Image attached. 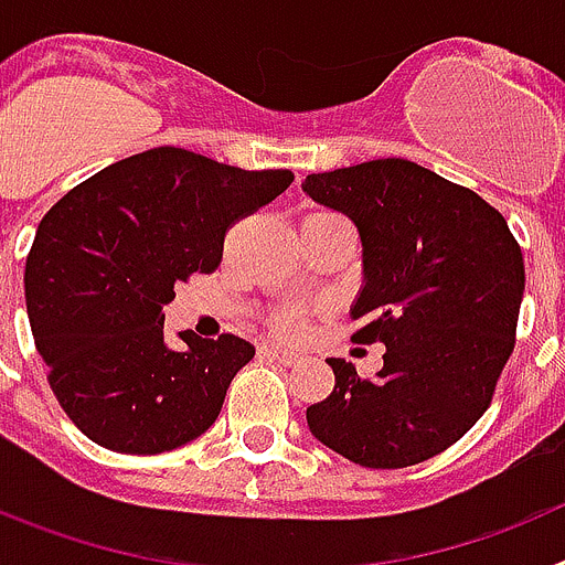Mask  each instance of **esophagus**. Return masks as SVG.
<instances>
[{
  "instance_id": "esophagus-1",
  "label": "esophagus",
  "mask_w": 565,
  "mask_h": 565,
  "mask_svg": "<svg viewBox=\"0 0 565 565\" xmlns=\"http://www.w3.org/2000/svg\"><path fill=\"white\" fill-rule=\"evenodd\" d=\"M263 353H266V356H271V359H277V362L286 364V367H294V364L299 362L297 353L282 351V348H277V344H266V348H263Z\"/></svg>"
}]
</instances>
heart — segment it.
<instances>
[{
  "label": "heart",
  "instance_id": "b5f03b06",
  "mask_svg": "<svg viewBox=\"0 0 565 565\" xmlns=\"http://www.w3.org/2000/svg\"><path fill=\"white\" fill-rule=\"evenodd\" d=\"M308 217H339V214L313 212V214H308ZM306 328H308V308L286 306V308H279V311H274L271 331L277 333V337L297 339V337H302V333H306Z\"/></svg>",
  "mask_w": 565,
  "mask_h": 565
}]
</instances>
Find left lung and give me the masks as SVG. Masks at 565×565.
Listing matches in <instances>:
<instances>
[{"label":"left lung","instance_id":"8db88e82","mask_svg":"<svg viewBox=\"0 0 565 565\" xmlns=\"http://www.w3.org/2000/svg\"><path fill=\"white\" fill-rule=\"evenodd\" d=\"M313 201L348 214L364 248L356 342L387 348L376 376L328 359L333 393L308 407L319 441L359 467L438 456L487 413L515 351L523 254L481 194L404 158L308 174Z\"/></svg>","mask_w":565,"mask_h":565}]
</instances>
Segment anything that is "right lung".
<instances>
[{"mask_svg": "<svg viewBox=\"0 0 565 565\" xmlns=\"http://www.w3.org/2000/svg\"><path fill=\"white\" fill-rule=\"evenodd\" d=\"M288 169L217 163L154 147L70 189L39 223L24 299L50 391L89 441L154 456L192 441L221 416L254 344L234 333L163 342L174 286L212 274L237 221L288 189Z\"/></svg>", "mask_w": 565, "mask_h": 565, "instance_id": "right-lung-1", "label": "right lung"}]
</instances>
